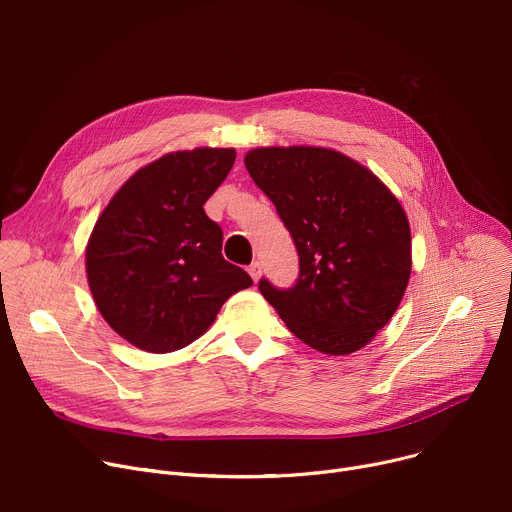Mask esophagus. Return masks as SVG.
<instances>
[{
    "instance_id": "34e87169",
    "label": "esophagus",
    "mask_w": 512,
    "mask_h": 512,
    "mask_svg": "<svg viewBox=\"0 0 512 512\" xmlns=\"http://www.w3.org/2000/svg\"><path fill=\"white\" fill-rule=\"evenodd\" d=\"M249 274H251L253 282H257V280L261 278V263H259V261H255V263L249 265Z\"/></svg>"
}]
</instances>
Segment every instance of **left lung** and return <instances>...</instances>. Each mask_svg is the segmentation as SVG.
I'll use <instances>...</instances> for the list:
<instances>
[{
	"label": "left lung",
	"instance_id": "obj_1",
	"mask_svg": "<svg viewBox=\"0 0 512 512\" xmlns=\"http://www.w3.org/2000/svg\"><path fill=\"white\" fill-rule=\"evenodd\" d=\"M245 166L292 234V288L259 292L306 346L346 356L381 331L412 274L410 222L385 183L331 148H255Z\"/></svg>",
	"mask_w": 512,
	"mask_h": 512
}]
</instances>
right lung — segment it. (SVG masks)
Listing matches in <instances>:
<instances>
[{"label":"right lung","mask_w":512,"mask_h":512,"mask_svg":"<svg viewBox=\"0 0 512 512\" xmlns=\"http://www.w3.org/2000/svg\"><path fill=\"white\" fill-rule=\"evenodd\" d=\"M234 158V148L164 154L129 177L96 220L88 286L100 315L135 348L189 346L253 284L222 257V228L203 212Z\"/></svg>","instance_id":"1"}]
</instances>
